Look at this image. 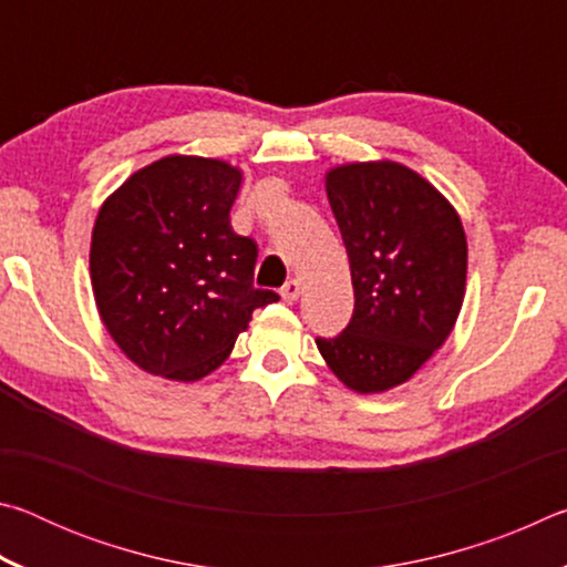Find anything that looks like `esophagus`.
Segmentation results:
<instances>
[{"mask_svg": "<svg viewBox=\"0 0 567 567\" xmlns=\"http://www.w3.org/2000/svg\"><path fill=\"white\" fill-rule=\"evenodd\" d=\"M300 290H302V287H300V280H287L285 285H282V290H280V295H282V300L285 302H295L297 300V297H300Z\"/></svg>", "mask_w": 567, "mask_h": 567, "instance_id": "obj_1", "label": "esophagus"}]
</instances>
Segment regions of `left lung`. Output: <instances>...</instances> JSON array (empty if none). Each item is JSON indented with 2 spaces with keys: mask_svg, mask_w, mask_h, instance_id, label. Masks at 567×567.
Returning <instances> with one entry per match:
<instances>
[{
  "mask_svg": "<svg viewBox=\"0 0 567 567\" xmlns=\"http://www.w3.org/2000/svg\"><path fill=\"white\" fill-rule=\"evenodd\" d=\"M324 189L350 257L354 310L338 338H318L354 392L408 382L443 348L465 297L467 243L453 205L398 162L328 172Z\"/></svg>",
  "mask_w": 567,
  "mask_h": 567,
  "instance_id": "1",
  "label": "left lung"
}]
</instances>
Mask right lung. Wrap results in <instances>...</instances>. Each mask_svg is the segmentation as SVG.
<instances>
[{
	"instance_id": "add662e5",
	"label": "right lung",
	"mask_w": 567,
	"mask_h": 567,
	"mask_svg": "<svg viewBox=\"0 0 567 567\" xmlns=\"http://www.w3.org/2000/svg\"><path fill=\"white\" fill-rule=\"evenodd\" d=\"M239 182L223 159L172 155L134 172L100 209L90 249L100 318L152 375H209L257 307L280 300L255 287V239L229 225Z\"/></svg>"
}]
</instances>
